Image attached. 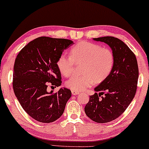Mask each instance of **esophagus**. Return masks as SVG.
<instances>
[{"instance_id": "obj_1", "label": "esophagus", "mask_w": 149, "mask_h": 149, "mask_svg": "<svg viewBox=\"0 0 149 149\" xmlns=\"http://www.w3.org/2000/svg\"><path fill=\"white\" fill-rule=\"evenodd\" d=\"M71 92H72V93L73 95H77V94H78L79 93V91H75V90H71Z\"/></svg>"}]
</instances>
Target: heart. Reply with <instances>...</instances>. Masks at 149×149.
Here are the masks:
<instances>
[{
    "mask_svg": "<svg viewBox=\"0 0 149 149\" xmlns=\"http://www.w3.org/2000/svg\"><path fill=\"white\" fill-rule=\"evenodd\" d=\"M81 64V75H74L66 82V86L75 91L84 90L101 83L113 70L115 55L111 49L90 42H81L71 48L70 56L61 54L57 66L63 76L69 77L74 72V64Z\"/></svg>",
    "mask_w": 149,
    "mask_h": 149,
    "instance_id": "b5f03b06",
    "label": "heart"
}]
</instances>
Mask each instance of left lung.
<instances>
[{
    "mask_svg": "<svg viewBox=\"0 0 149 149\" xmlns=\"http://www.w3.org/2000/svg\"><path fill=\"white\" fill-rule=\"evenodd\" d=\"M93 40L109 45L115 55V64L109 76L90 95L85 112L96 123H108L121 115L135 96L139 75L138 62L133 52L119 38L104 36Z\"/></svg>",
    "mask_w": 149,
    "mask_h": 149,
    "instance_id": "obj_1",
    "label": "left lung"
}]
</instances>
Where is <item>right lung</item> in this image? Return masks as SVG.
Wrapping results in <instances>:
<instances>
[{
	"mask_svg": "<svg viewBox=\"0 0 149 149\" xmlns=\"http://www.w3.org/2000/svg\"><path fill=\"white\" fill-rule=\"evenodd\" d=\"M72 45V40L66 38L41 36L26 45L16 57L14 93L23 109L36 121L52 123L64 113L71 91L64 87L54 93L47 89L49 83L55 87L62 84L57 61Z\"/></svg>",
	"mask_w": 149,
	"mask_h": 149,
	"instance_id": "right-lung-1",
	"label": "right lung"
}]
</instances>
